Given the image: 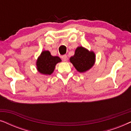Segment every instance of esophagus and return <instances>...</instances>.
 Returning <instances> with one entry per match:
<instances>
[{"mask_svg": "<svg viewBox=\"0 0 131 131\" xmlns=\"http://www.w3.org/2000/svg\"><path fill=\"white\" fill-rule=\"evenodd\" d=\"M62 61H64V62L67 61V60H68V58H67V55H63V56L62 57Z\"/></svg>", "mask_w": 131, "mask_h": 131, "instance_id": "obj_1", "label": "esophagus"}]
</instances>
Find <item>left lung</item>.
Masks as SVG:
<instances>
[{
    "mask_svg": "<svg viewBox=\"0 0 131 131\" xmlns=\"http://www.w3.org/2000/svg\"><path fill=\"white\" fill-rule=\"evenodd\" d=\"M70 61L80 73L85 72L91 69L95 61V55L93 51L79 46L76 48L74 55L71 57Z\"/></svg>",
    "mask_w": 131,
    "mask_h": 131,
    "instance_id": "8db88e82",
    "label": "left lung"
}]
</instances>
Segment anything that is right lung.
<instances>
[{"label": "right lung", "mask_w": 131, "mask_h": 131, "mask_svg": "<svg viewBox=\"0 0 131 131\" xmlns=\"http://www.w3.org/2000/svg\"><path fill=\"white\" fill-rule=\"evenodd\" d=\"M61 61V60L60 57H53L49 51H43L37 58V70L41 74L51 75L54 71L56 64Z\"/></svg>", "instance_id": "add662e5"}]
</instances>
